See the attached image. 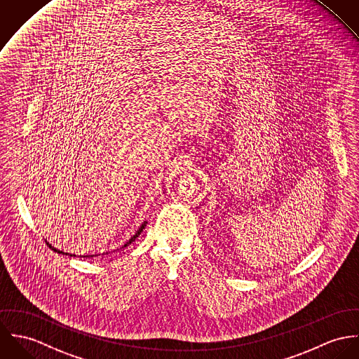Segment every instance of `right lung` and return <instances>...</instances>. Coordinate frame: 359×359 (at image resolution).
Returning <instances> with one entry per match:
<instances>
[{"mask_svg":"<svg viewBox=\"0 0 359 359\" xmlns=\"http://www.w3.org/2000/svg\"><path fill=\"white\" fill-rule=\"evenodd\" d=\"M146 224H147V222H143V223H142V226L139 227V230L135 233V236H133V237H130V239L123 245V248H125V246H128V245H130L135 239L137 238V237L142 234V231H143V229L146 227ZM46 245H49V248H50L53 252H57V253H62V255H69V256H76V255H72V253H67V252H62V250H59V249L53 248L49 242H46ZM106 253H107V252H106ZM103 255H104V253H103ZM93 256H99V255H90V256H89V255H86V256H82V257H93Z\"/></svg>","mask_w":359,"mask_h":359,"instance_id":"right-lung-1","label":"right lung"}]
</instances>
